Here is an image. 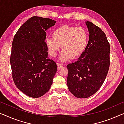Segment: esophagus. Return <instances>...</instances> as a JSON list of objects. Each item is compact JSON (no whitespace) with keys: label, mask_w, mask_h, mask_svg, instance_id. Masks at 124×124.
Listing matches in <instances>:
<instances>
[{"label":"esophagus","mask_w":124,"mask_h":124,"mask_svg":"<svg viewBox=\"0 0 124 124\" xmlns=\"http://www.w3.org/2000/svg\"><path fill=\"white\" fill-rule=\"evenodd\" d=\"M62 67H63V66L61 64L57 63V68H58V70H60Z\"/></svg>","instance_id":"1"}]
</instances>
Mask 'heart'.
Listing matches in <instances>:
<instances>
[{
	"instance_id": "b5f03b06",
	"label": "heart",
	"mask_w": 124,
	"mask_h": 124,
	"mask_svg": "<svg viewBox=\"0 0 124 124\" xmlns=\"http://www.w3.org/2000/svg\"><path fill=\"white\" fill-rule=\"evenodd\" d=\"M52 37H47L46 44L52 56H55L61 46L62 52L60 60L66 62L70 58L80 57L85 51L88 40V34L82 27L63 25L54 29Z\"/></svg>"
}]
</instances>
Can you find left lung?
I'll return each instance as SVG.
<instances>
[{
  "instance_id": "obj_1",
  "label": "left lung",
  "mask_w": 124,
  "mask_h": 124,
  "mask_svg": "<svg viewBox=\"0 0 124 124\" xmlns=\"http://www.w3.org/2000/svg\"><path fill=\"white\" fill-rule=\"evenodd\" d=\"M89 40L78 60L67 66V85L75 97L85 99L102 85L110 66V44L105 33L92 22H86Z\"/></svg>"
}]
</instances>
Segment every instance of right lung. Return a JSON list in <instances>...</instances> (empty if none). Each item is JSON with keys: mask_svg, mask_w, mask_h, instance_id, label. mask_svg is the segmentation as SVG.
I'll use <instances>...</instances> for the list:
<instances>
[{"mask_svg": "<svg viewBox=\"0 0 124 124\" xmlns=\"http://www.w3.org/2000/svg\"><path fill=\"white\" fill-rule=\"evenodd\" d=\"M56 22L32 16L19 28L12 42L10 65L16 87L28 96L41 97L50 89L57 70L49 58L46 31Z\"/></svg>", "mask_w": 124, "mask_h": 124, "instance_id": "right-lung-1", "label": "right lung"}]
</instances>
